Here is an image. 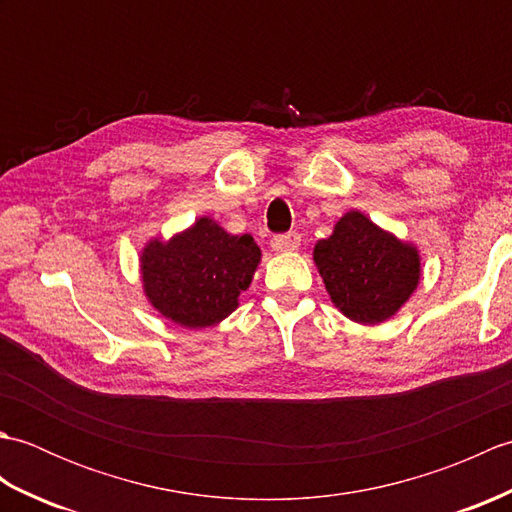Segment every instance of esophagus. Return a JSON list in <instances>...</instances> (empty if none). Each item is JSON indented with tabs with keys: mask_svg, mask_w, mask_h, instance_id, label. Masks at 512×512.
<instances>
[{
	"mask_svg": "<svg viewBox=\"0 0 512 512\" xmlns=\"http://www.w3.org/2000/svg\"><path fill=\"white\" fill-rule=\"evenodd\" d=\"M301 244L299 233H284V235H275L270 239V248L277 250V253H288V250H297Z\"/></svg>",
	"mask_w": 512,
	"mask_h": 512,
	"instance_id": "esophagus-1",
	"label": "esophagus"
}]
</instances>
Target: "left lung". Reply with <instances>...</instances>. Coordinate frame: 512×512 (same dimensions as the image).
<instances>
[{
  "label": "left lung",
  "instance_id": "8db88e82",
  "mask_svg": "<svg viewBox=\"0 0 512 512\" xmlns=\"http://www.w3.org/2000/svg\"><path fill=\"white\" fill-rule=\"evenodd\" d=\"M314 262L334 306L356 323L396 314L420 279L418 250L380 231L363 213H345L314 246Z\"/></svg>",
  "mask_w": 512,
  "mask_h": 512
}]
</instances>
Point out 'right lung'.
I'll use <instances>...</instances> for the list:
<instances>
[{
    "mask_svg": "<svg viewBox=\"0 0 512 512\" xmlns=\"http://www.w3.org/2000/svg\"><path fill=\"white\" fill-rule=\"evenodd\" d=\"M250 235H228L220 224L200 217L169 244L158 239L143 250V286L160 314L184 328H206L237 308L239 292L250 286L259 264Z\"/></svg>",
    "mask_w": 512,
    "mask_h": 512,
    "instance_id": "1",
    "label": "right lung"
}]
</instances>
